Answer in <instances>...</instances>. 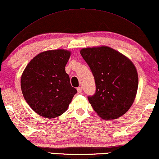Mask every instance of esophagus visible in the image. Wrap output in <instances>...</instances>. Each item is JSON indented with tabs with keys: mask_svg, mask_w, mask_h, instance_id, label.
Returning a JSON list of instances; mask_svg holds the SVG:
<instances>
[{
	"mask_svg": "<svg viewBox=\"0 0 159 159\" xmlns=\"http://www.w3.org/2000/svg\"><path fill=\"white\" fill-rule=\"evenodd\" d=\"M77 92H79V93H82V87H77Z\"/></svg>",
	"mask_w": 159,
	"mask_h": 159,
	"instance_id": "34e87169",
	"label": "esophagus"
}]
</instances>
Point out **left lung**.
Returning <instances> with one entry per match:
<instances>
[{"instance_id": "left-lung-1", "label": "left lung", "mask_w": 159, "mask_h": 159, "mask_svg": "<svg viewBox=\"0 0 159 159\" xmlns=\"http://www.w3.org/2000/svg\"><path fill=\"white\" fill-rule=\"evenodd\" d=\"M80 54L94 77L96 92L88 97L92 108L104 120L124 115L134 103L138 89L134 63L108 46L82 48Z\"/></svg>"}]
</instances>
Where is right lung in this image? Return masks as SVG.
I'll return each instance as SVG.
<instances>
[{"label":"right lung","instance_id":"1","mask_svg":"<svg viewBox=\"0 0 159 159\" xmlns=\"http://www.w3.org/2000/svg\"><path fill=\"white\" fill-rule=\"evenodd\" d=\"M70 55V51L63 49L44 51L30 60L22 74L24 98L41 116L52 119L62 115L77 93L65 72Z\"/></svg>","mask_w":159,"mask_h":159}]
</instances>
